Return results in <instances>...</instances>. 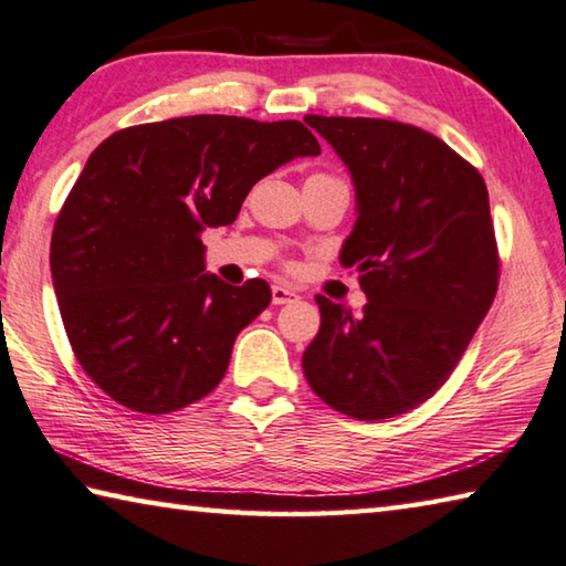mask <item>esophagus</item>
<instances>
[{
	"label": "esophagus",
	"mask_w": 566,
	"mask_h": 566,
	"mask_svg": "<svg viewBox=\"0 0 566 566\" xmlns=\"http://www.w3.org/2000/svg\"><path fill=\"white\" fill-rule=\"evenodd\" d=\"M296 300V292L294 290H290V286H284V284H274L272 286V302L280 306V304H290V302H294Z\"/></svg>",
	"instance_id": "esophagus-1"
}]
</instances>
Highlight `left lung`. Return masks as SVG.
<instances>
[{
  "instance_id": "8db88e82",
  "label": "left lung",
  "mask_w": 566,
  "mask_h": 566,
  "mask_svg": "<svg viewBox=\"0 0 566 566\" xmlns=\"http://www.w3.org/2000/svg\"><path fill=\"white\" fill-rule=\"evenodd\" d=\"M304 122L329 142L354 185V227L339 262L357 266L367 304L317 296L322 327L304 377L332 409L391 419L452 375L496 294L490 195L479 171L442 139L401 122Z\"/></svg>"
}]
</instances>
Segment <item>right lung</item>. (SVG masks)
I'll return each mask as SVG.
<instances>
[{
    "instance_id": "1",
    "label": "right lung",
    "mask_w": 566,
    "mask_h": 566,
    "mask_svg": "<svg viewBox=\"0 0 566 566\" xmlns=\"http://www.w3.org/2000/svg\"><path fill=\"white\" fill-rule=\"evenodd\" d=\"M322 151L302 122L197 114L122 129L92 151L56 217L50 264L82 369L145 415L207 397L264 280L205 272L202 232L232 224L256 181Z\"/></svg>"
}]
</instances>
